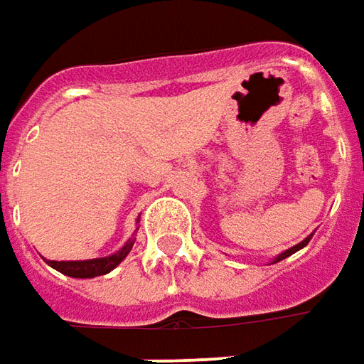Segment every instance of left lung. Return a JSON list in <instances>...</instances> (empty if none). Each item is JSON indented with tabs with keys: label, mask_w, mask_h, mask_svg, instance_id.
<instances>
[{
	"label": "left lung",
	"mask_w": 364,
	"mask_h": 364,
	"mask_svg": "<svg viewBox=\"0 0 364 364\" xmlns=\"http://www.w3.org/2000/svg\"><path fill=\"white\" fill-rule=\"evenodd\" d=\"M311 238H313V234H311V236H306V238H304V240H302V242H299V245H296V246H292V248H289V250H287V252H282V255H280L279 258H277V260H274V262H280V260H284V258H287V256L294 255V252H296V250H301L302 246H306V245H309V242H311Z\"/></svg>",
	"instance_id": "1"
}]
</instances>
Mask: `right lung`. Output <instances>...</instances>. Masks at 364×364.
Returning <instances> with one entry per match:
<instances>
[{"mask_svg":"<svg viewBox=\"0 0 364 364\" xmlns=\"http://www.w3.org/2000/svg\"><path fill=\"white\" fill-rule=\"evenodd\" d=\"M134 246V240H130L128 245L124 246L119 252L106 258H92V260H68V262H55V260H48V264L55 270H60L65 277L72 279H94V277H102L108 274L109 270L118 267L119 262L128 256V252Z\"/></svg>","mask_w":364,"mask_h":364,"instance_id":"1","label":"right lung"}]
</instances>
